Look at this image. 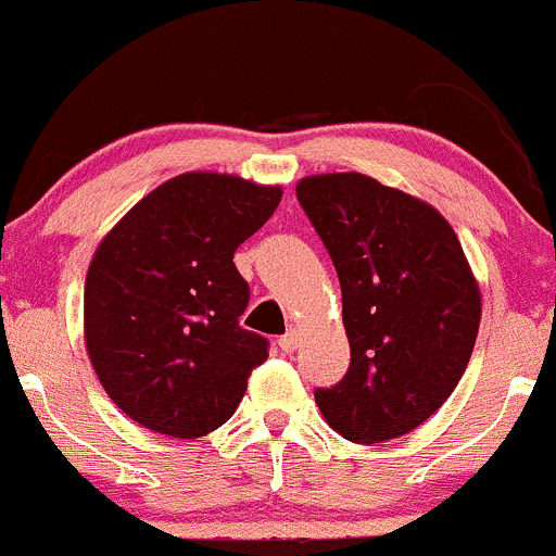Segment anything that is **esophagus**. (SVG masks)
I'll list each match as a JSON object with an SVG mask.
<instances>
[{
    "mask_svg": "<svg viewBox=\"0 0 556 556\" xmlns=\"http://www.w3.org/2000/svg\"><path fill=\"white\" fill-rule=\"evenodd\" d=\"M278 348L283 352H294L296 348H300V331H294V328H291V331H286L283 337L278 339Z\"/></svg>",
    "mask_w": 556,
    "mask_h": 556,
    "instance_id": "esophagus-1",
    "label": "esophagus"
}]
</instances>
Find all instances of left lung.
Masks as SVG:
<instances>
[{
    "instance_id": "obj_1",
    "label": "left lung",
    "mask_w": 556,
    "mask_h": 556,
    "mask_svg": "<svg viewBox=\"0 0 556 556\" xmlns=\"http://www.w3.org/2000/svg\"><path fill=\"white\" fill-rule=\"evenodd\" d=\"M296 199L342 283L350 371L315 392L333 432L384 443L427 421L467 371L482 296L451 223L361 172L309 175Z\"/></svg>"
}]
</instances>
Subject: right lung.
<instances>
[{
    "mask_svg": "<svg viewBox=\"0 0 556 556\" xmlns=\"http://www.w3.org/2000/svg\"><path fill=\"white\" fill-rule=\"evenodd\" d=\"M280 185L223 172L161 182L105 232L85 280V344L109 397L169 438L230 419L267 357L238 326L249 286L232 254L270 219Z\"/></svg>",
    "mask_w": 556,
    "mask_h": 556,
    "instance_id": "obj_1",
    "label": "right lung"
}]
</instances>
